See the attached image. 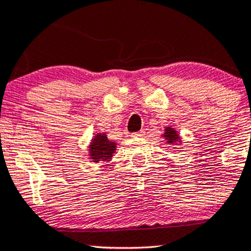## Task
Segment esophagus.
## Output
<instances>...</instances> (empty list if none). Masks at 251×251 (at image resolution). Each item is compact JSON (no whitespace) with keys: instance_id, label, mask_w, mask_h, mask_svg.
I'll list each match as a JSON object with an SVG mask.
<instances>
[{"instance_id":"1","label":"esophagus","mask_w":251,"mask_h":251,"mask_svg":"<svg viewBox=\"0 0 251 251\" xmlns=\"http://www.w3.org/2000/svg\"><path fill=\"white\" fill-rule=\"evenodd\" d=\"M145 135V131H140V132H136V133H132V136H134V138H140V136H143Z\"/></svg>"}]
</instances>
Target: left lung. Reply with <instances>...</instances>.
<instances>
[{
	"label": "left lung",
	"mask_w": 251,
	"mask_h": 251,
	"mask_svg": "<svg viewBox=\"0 0 251 251\" xmlns=\"http://www.w3.org/2000/svg\"><path fill=\"white\" fill-rule=\"evenodd\" d=\"M164 138L168 140V143H175L176 141H178L180 139L179 135L176 134V129H173L171 127H166L165 128V132H164Z\"/></svg>",
	"instance_id": "8db88e82"
}]
</instances>
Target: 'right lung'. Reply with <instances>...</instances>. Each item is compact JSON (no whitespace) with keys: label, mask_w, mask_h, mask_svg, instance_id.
<instances>
[{"label":"right lung","mask_w":251,"mask_h":251,"mask_svg":"<svg viewBox=\"0 0 251 251\" xmlns=\"http://www.w3.org/2000/svg\"><path fill=\"white\" fill-rule=\"evenodd\" d=\"M116 142L110 141L106 138L105 134H96L95 138L93 139L92 145L89 147V156L93 159V162H106L111 159L113 152L116 151Z\"/></svg>","instance_id":"add662e5"}]
</instances>
